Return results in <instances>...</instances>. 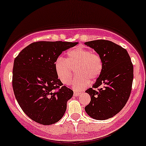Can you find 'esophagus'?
I'll return each instance as SVG.
<instances>
[{
    "label": "esophagus",
    "mask_w": 146,
    "mask_h": 146,
    "mask_svg": "<svg viewBox=\"0 0 146 146\" xmlns=\"http://www.w3.org/2000/svg\"><path fill=\"white\" fill-rule=\"evenodd\" d=\"M80 94H81L80 92H77V91H75V92L73 93V95H74V96H78Z\"/></svg>",
    "instance_id": "1"
}]
</instances>
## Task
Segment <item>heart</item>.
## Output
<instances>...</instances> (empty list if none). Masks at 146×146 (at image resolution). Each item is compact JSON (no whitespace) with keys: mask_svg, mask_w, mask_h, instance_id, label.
I'll use <instances>...</instances> for the list:
<instances>
[{"mask_svg":"<svg viewBox=\"0 0 146 146\" xmlns=\"http://www.w3.org/2000/svg\"><path fill=\"white\" fill-rule=\"evenodd\" d=\"M55 68L58 78L66 85L69 84L75 69L77 76L72 85L76 90H80L88 86L89 81L94 82L100 77L103 63L99 54L85 48L78 47L68 51L67 59L58 57Z\"/></svg>","mask_w":146,"mask_h":146,"instance_id":"b5f03b06","label":"heart"}]
</instances>
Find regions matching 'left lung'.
<instances>
[{
  "mask_svg": "<svg viewBox=\"0 0 146 146\" xmlns=\"http://www.w3.org/2000/svg\"><path fill=\"white\" fill-rule=\"evenodd\" d=\"M85 44L101 56L103 69L93 87L86 91L91 101L84 109L94 119H108L117 114L129 99L134 78L132 62L127 51L112 41L98 39Z\"/></svg>",
  "mask_w": 146,
  "mask_h": 146,
  "instance_id": "1",
  "label": "left lung"
}]
</instances>
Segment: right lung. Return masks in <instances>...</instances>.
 Wrapping results in <instances>:
<instances>
[{"mask_svg":"<svg viewBox=\"0 0 146 146\" xmlns=\"http://www.w3.org/2000/svg\"><path fill=\"white\" fill-rule=\"evenodd\" d=\"M78 42L39 41L23 48L14 62L12 86L24 113L35 122L51 125L63 117L73 91L62 86L55 62Z\"/></svg>","mask_w":146,"mask_h":146,"instance_id":"1","label":"right lung"}]
</instances>
